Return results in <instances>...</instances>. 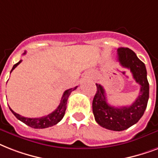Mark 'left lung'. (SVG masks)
I'll return each instance as SVG.
<instances>
[{
	"instance_id": "obj_1",
	"label": "left lung",
	"mask_w": 158,
	"mask_h": 158,
	"mask_svg": "<svg viewBox=\"0 0 158 158\" xmlns=\"http://www.w3.org/2000/svg\"><path fill=\"white\" fill-rule=\"evenodd\" d=\"M118 61L123 68L129 69L133 77L140 85L138 98L129 106L114 107L106 101L103 86L96 85V93L92 102L95 119L105 129L113 131H122L134 125L143 115L149 98V84L144 63L129 48H118Z\"/></svg>"
}]
</instances>
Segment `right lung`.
<instances>
[{
  "instance_id": "1",
  "label": "right lung",
  "mask_w": 158,
  "mask_h": 158,
  "mask_svg": "<svg viewBox=\"0 0 158 158\" xmlns=\"http://www.w3.org/2000/svg\"><path fill=\"white\" fill-rule=\"evenodd\" d=\"M26 52H24L23 54H25ZM22 62V60L19 61L17 62L16 64H15L12 68L10 73L12 71L14 70L15 68H16L17 66L19 65V63ZM77 88V86H76L74 88H71V89H68V90H65L63 95H62V100H61V102H60L59 106H57V108L54 111H52V113L48 114V115L43 116V117H40V118H26V117H24V116L19 115V114L15 113V111H13L10 108V111H11L13 114H14L15 117H16L19 120H20L21 122L24 123L25 124H27L29 127L31 128H34V129H46V128H48V127H52V126L57 124L58 122L62 120V118H63V116L65 114L66 109H67V102H68V99L70 96V94L72 93V91L75 90Z\"/></svg>"
}]
</instances>
